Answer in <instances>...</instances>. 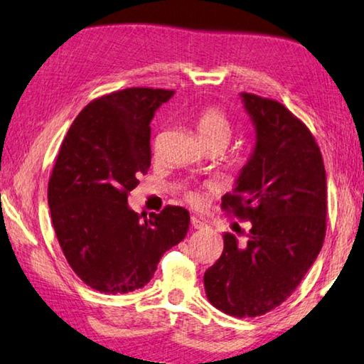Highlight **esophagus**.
I'll return each instance as SVG.
<instances>
[{
	"mask_svg": "<svg viewBox=\"0 0 364 364\" xmlns=\"http://www.w3.org/2000/svg\"><path fill=\"white\" fill-rule=\"evenodd\" d=\"M191 225H193L196 230H203V228L207 227V223L200 217H193L191 218Z\"/></svg>",
	"mask_w": 364,
	"mask_h": 364,
	"instance_id": "34e87169",
	"label": "esophagus"
}]
</instances>
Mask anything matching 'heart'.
Listing matches in <instances>:
<instances>
[{
	"instance_id": "obj_1",
	"label": "heart",
	"mask_w": 364,
	"mask_h": 364,
	"mask_svg": "<svg viewBox=\"0 0 364 364\" xmlns=\"http://www.w3.org/2000/svg\"><path fill=\"white\" fill-rule=\"evenodd\" d=\"M196 131L200 137V141H207L210 137H230V123L225 114L218 108H205L203 112L198 113L194 119Z\"/></svg>"
}]
</instances>
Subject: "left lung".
Segmentation results:
<instances>
[{
	"mask_svg": "<svg viewBox=\"0 0 364 364\" xmlns=\"http://www.w3.org/2000/svg\"><path fill=\"white\" fill-rule=\"evenodd\" d=\"M256 139L225 210L251 222L245 243L223 235V252L205 270L204 287L217 309L256 317L296 290L326 236V168L313 134L282 103L240 94Z\"/></svg>",
	"mask_w": 364,
	"mask_h": 364,
	"instance_id": "obj_1",
	"label": "left lung"
}]
</instances>
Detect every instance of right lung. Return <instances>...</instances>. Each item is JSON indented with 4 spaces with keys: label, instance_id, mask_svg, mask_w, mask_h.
I'll return each instance as SVG.
<instances>
[{
    "label": "right lung",
    "instance_id": "1",
    "mask_svg": "<svg viewBox=\"0 0 364 364\" xmlns=\"http://www.w3.org/2000/svg\"><path fill=\"white\" fill-rule=\"evenodd\" d=\"M175 90L131 87L95 99L77 114L48 181L55 233L74 272L107 295L151 282L164 252L186 236L189 212L128 204L151 166V121Z\"/></svg>",
    "mask_w": 364,
    "mask_h": 364
}]
</instances>
